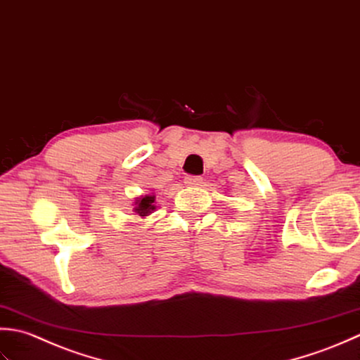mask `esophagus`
I'll return each instance as SVG.
<instances>
[{
	"instance_id": "1",
	"label": "esophagus",
	"mask_w": 360,
	"mask_h": 360,
	"mask_svg": "<svg viewBox=\"0 0 360 360\" xmlns=\"http://www.w3.org/2000/svg\"><path fill=\"white\" fill-rule=\"evenodd\" d=\"M202 181H203V179L199 177V175H186L185 177V183L188 186H199Z\"/></svg>"
}]
</instances>
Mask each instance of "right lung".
<instances>
[{"instance_id":"1","label":"right lung","mask_w":360,"mask_h":360,"mask_svg":"<svg viewBox=\"0 0 360 360\" xmlns=\"http://www.w3.org/2000/svg\"><path fill=\"white\" fill-rule=\"evenodd\" d=\"M153 202H155V197L153 195L141 197V199H138L135 202L134 210H135V212H138L139 216H148L153 210H155V205H153Z\"/></svg>"}]
</instances>
